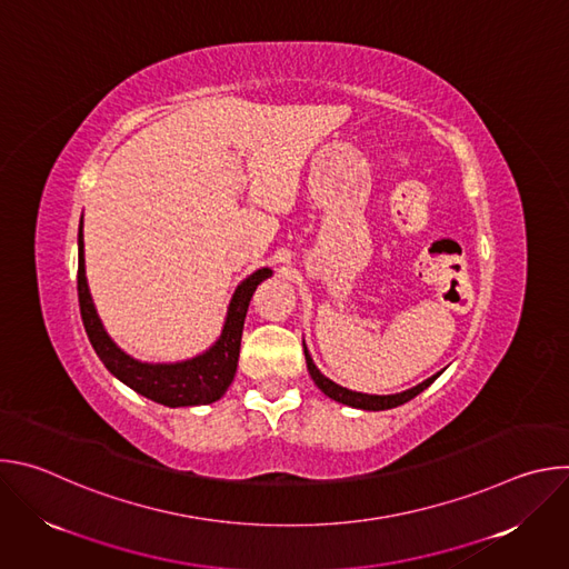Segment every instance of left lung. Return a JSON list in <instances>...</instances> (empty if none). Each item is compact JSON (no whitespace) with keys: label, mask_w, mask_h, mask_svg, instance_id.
Returning a JSON list of instances; mask_svg holds the SVG:
<instances>
[{"label":"left lung","mask_w":569,"mask_h":569,"mask_svg":"<svg viewBox=\"0 0 569 569\" xmlns=\"http://www.w3.org/2000/svg\"><path fill=\"white\" fill-rule=\"evenodd\" d=\"M303 353H306V365H308V371H310V376H312V380H315V385L327 393L329 398H333V400H338V402H345V405H351V408H360V410H371V412H378V410H391V408H398V405H402V402H408V400H412L415 396H419L423 389H428L437 378H439V373L437 376H432V378H428V380H423L421 385H417V387H412V389H408V391H402V393H391V396H371V393H360V391H351V389H347V387H340V385H336L333 380H329V378H323L321 373H319V369L315 367V362H312V358L308 356V351H306V345H303Z\"/></svg>","instance_id":"1"}]
</instances>
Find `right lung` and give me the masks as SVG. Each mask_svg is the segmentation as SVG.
<instances>
[{
    "mask_svg": "<svg viewBox=\"0 0 569 569\" xmlns=\"http://www.w3.org/2000/svg\"><path fill=\"white\" fill-rule=\"evenodd\" d=\"M272 270L263 268L257 270L250 279L242 281L233 292L229 303L227 321L220 340L202 356L178 362V365H148L137 362L126 356L103 331V323L94 310L88 279H86V259H83V220H80L78 231V303L80 317H83V327L88 338L108 367L121 382H126L137 393L159 402L169 405V408H187V405H207L218 400L233 380L240 353V336L242 323H246L250 299L257 286L268 279Z\"/></svg>",
    "mask_w": 569,
    "mask_h": 569,
    "instance_id": "add662e5",
    "label": "right lung"
}]
</instances>
